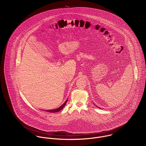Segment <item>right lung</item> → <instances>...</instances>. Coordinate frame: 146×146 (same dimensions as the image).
I'll use <instances>...</instances> for the list:
<instances>
[{"label": "right lung", "mask_w": 146, "mask_h": 146, "mask_svg": "<svg viewBox=\"0 0 146 146\" xmlns=\"http://www.w3.org/2000/svg\"><path fill=\"white\" fill-rule=\"evenodd\" d=\"M67 100H67L66 101L61 107H60L59 108H57V109H55V110H48V111L46 110V111H49V112H51V113H53V112L55 113V112H57V111H61V110L64 107V106L66 104V103H67Z\"/></svg>", "instance_id": "1"}]
</instances>
